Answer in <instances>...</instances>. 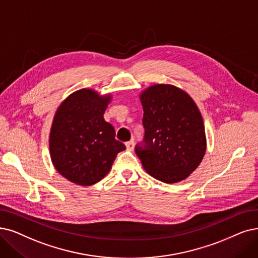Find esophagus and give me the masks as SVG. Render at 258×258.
Returning <instances> with one entry per match:
<instances>
[{"instance_id": "obj_1", "label": "esophagus", "mask_w": 258, "mask_h": 258, "mask_svg": "<svg viewBox=\"0 0 258 258\" xmlns=\"http://www.w3.org/2000/svg\"><path fill=\"white\" fill-rule=\"evenodd\" d=\"M126 148L128 149V150H132L133 149V147H135V142L133 141H129V142H126Z\"/></svg>"}]
</instances>
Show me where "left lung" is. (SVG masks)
<instances>
[{
	"mask_svg": "<svg viewBox=\"0 0 258 258\" xmlns=\"http://www.w3.org/2000/svg\"><path fill=\"white\" fill-rule=\"evenodd\" d=\"M143 142L136 146L145 170L164 183L186 179L199 166L207 139L201 113L191 97L170 85H154L141 94Z\"/></svg>",
	"mask_w": 258,
	"mask_h": 258,
	"instance_id": "8db88e82",
	"label": "left lung"
}]
</instances>
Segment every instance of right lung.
<instances>
[{"mask_svg": "<svg viewBox=\"0 0 258 258\" xmlns=\"http://www.w3.org/2000/svg\"><path fill=\"white\" fill-rule=\"evenodd\" d=\"M111 96L81 89L59 106L49 135L50 158L69 181L93 185L110 171L116 154L126 149L115 130L105 120Z\"/></svg>", "mask_w": 258, "mask_h": 258, "instance_id": "1", "label": "right lung"}]
</instances>
